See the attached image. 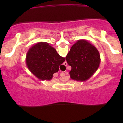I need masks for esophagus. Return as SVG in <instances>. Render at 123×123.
Returning <instances> with one entry per match:
<instances>
[{
	"mask_svg": "<svg viewBox=\"0 0 123 123\" xmlns=\"http://www.w3.org/2000/svg\"><path fill=\"white\" fill-rule=\"evenodd\" d=\"M63 65H64L65 66H67L68 63H67V62H65L64 63V64H63ZM60 76H61V77H63V76H65V73H61V74H60Z\"/></svg>",
	"mask_w": 123,
	"mask_h": 123,
	"instance_id": "esophagus-1",
	"label": "esophagus"
}]
</instances>
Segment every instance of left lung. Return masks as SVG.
Instances as JSON below:
<instances>
[{
  "mask_svg": "<svg viewBox=\"0 0 123 123\" xmlns=\"http://www.w3.org/2000/svg\"><path fill=\"white\" fill-rule=\"evenodd\" d=\"M66 60L71 66L70 77L73 80L84 81L92 76L100 64V54L94 45L86 40H79L72 46Z\"/></svg>",
  "mask_w": 123,
  "mask_h": 123,
  "instance_id": "left-lung-1",
  "label": "left lung"
}]
</instances>
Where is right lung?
Returning a JSON list of instances; mask_svg holds the SVG:
<instances>
[{"label":"right lung","instance_id":"1","mask_svg":"<svg viewBox=\"0 0 123 123\" xmlns=\"http://www.w3.org/2000/svg\"><path fill=\"white\" fill-rule=\"evenodd\" d=\"M65 61L55 49L46 42H39L31 47L26 57L28 69L41 80H50L59 66Z\"/></svg>","mask_w":123,"mask_h":123}]
</instances>
